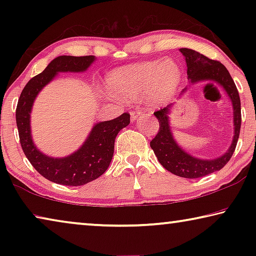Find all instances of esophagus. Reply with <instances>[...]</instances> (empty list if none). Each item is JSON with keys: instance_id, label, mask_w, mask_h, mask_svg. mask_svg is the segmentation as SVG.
Masks as SVG:
<instances>
[{"instance_id": "34e87169", "label": "esophagus", "mask_w": 256, "mask_h": 256, "mask_svg": "<svg viewBox=\"0 0 256 256\" xmlns=\"http://www.w3.org/2000/svg\"><path fill=\"white\" fill-rule=\"evenodd\" d=\"M142 116V112L138 110H134L133 112H131V120H136Z\"/></svg>"}]
</instances>
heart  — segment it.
Instances as JSON below:
<instances>
[{"label": "heart", "instance_id": "obj_1", "mask_svg": "<svg viewBox=\"0 0 256 256\" xmlns=\"http://www.w3.org/2000/svg\"><path fill=\"white\" fill-rule=\"evenodd\" d=\"M180 70L172 60H149L118 68L107 78L108 88L124 100H134L148 92L152 104H162L176 92Z\"/></svg>", "mask_w": 256, "mask_h": 256}]
</instances>
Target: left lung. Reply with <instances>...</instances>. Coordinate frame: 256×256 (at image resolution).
<instances>
[{
  "label": "left lung",
  "instance_id": "1",
  "mask_svg": "<svg viewBox=\"0 0 256 256\" xmlns=\"http://www.w3.org/2000/svg\"><path fill=\"white\" fill-rule=\"evenodd\" d=\"M180 53L184 55L188 66V76L192 84L202 81H212L219 84L227 94L232 104V118H234V136L232 142L227 152L214 159H200L193 157L192 154L178 146L172 136V132L170 125V112L174 104L162 108L154 114L158 118L159 131L150 142L151 149L157 157L158 162L166 168L168 172L174 175L185 178H198L218 172L224 167L235 151L238 136H240L242 114H240V99L238 90L232 78L229 74L226 66L218 60L208 58L196 50L190 48H180ZM188 88L186 86L180 94H183Z\"/></svg>",
  "mask_w": 256,
  "mask_h": 256
}]
</instances>
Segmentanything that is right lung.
Instances as JSON below:
<instances>
[{
	"instance_id": "right-lung-1",
	"label": "right lung",
	"mask_w": 256,
	"mask_h": 256,
	"mask_svg": "<svg viewBox=\"0 0 256 256\" xmlns=\"http://www.w3.org/2000/svg\"><path fill=\"white\" fill-rule=\"evenodd\" d=\"M96 60L92 55L66 56L54 58L44 71L29 82L20 94L16 110L21 148L26 157L42 176L56 184L80 186L98 178L107 170L114 154L115 138L130 124V114L124 112L112 120L94 125L88 138L76 152L54 158L40 152L34 146L30 128V114L38 94L60 72H84Z\"/></svg>"
}]
</instances>
